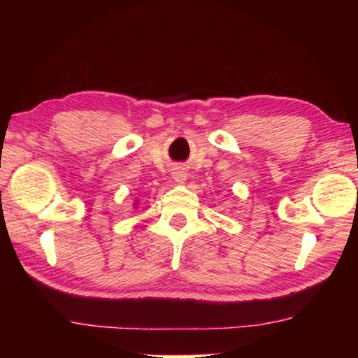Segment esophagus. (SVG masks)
<instances>
[{
    "label": "esophagus",
    "mask_w": 358,
    "mask_h": 358,
    "mask_svg": "<svg viewBox=\"0 0 358 358\" xmlns=\"http://www.w3.org/2000/svg\"><path fill=\"white\" fill-rule=\"evenodd\" d=\"M173 176H174V180L178 184H182V182H185V179H187V173H184L182 169H178L176 173H173Z\"/></svg>",
    "instance_id": "1"
}]
</instances>
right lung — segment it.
<instances>
[{
	"instance_id": "obj_1",
	"label": "right lung",
	"mask_w": 358,
	"mask_h": 358,
	"mask_svg": "<svg viewBox=\"0 0 358 358\" xmlns=\"http://www.w3.org/2000/svg\"><path fill=\"white\" fill-rule=\"evenodd\" d=\"M135 205H136V203H135Z\"/></svg>"
}]
</instances>
